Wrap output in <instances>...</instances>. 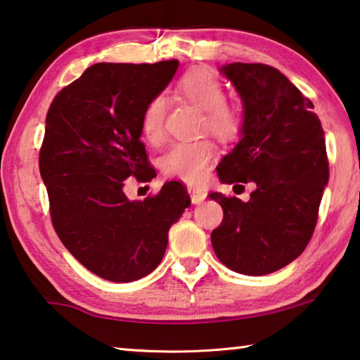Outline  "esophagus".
Masks as SVG:
<instances>
[{
  "label": "esophagus",
  "instance_id": "34e87169",
  "mask_svg": "<svg viewBox=\"0 0 360 360\" xmlns=\"http://www.w3.org/2000/svg\"><path fill=\"white\" fill-rule=\"evenodd\" d=\"M188 195H191V200L193 205H200L206 198V192L200 191V188H195V187L188 188Z\"/></svg>",
  "mask_w": 360,
  "mask_h": 360
}]
</instances>
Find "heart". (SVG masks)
Here are the masks:
<instances>
[{"label":"heart","mask_w":360,"mask_h":360,"mask_svg":"<svg viewBox=\"0 0 360 360\" xmlns=\"http://www.w3.org/2000/svg\"><path fill=\"white\" fill-rule=\"evenodd\" d=\"M176 92L192 105L203 109V129L219 141L230 143L241 135L243 111L236 103L225 100V87L214 72L206 68L187 71L176 82ZM168 103L163 95H154L146 103L139 119L143 136L149 143L162 141L165 133ZM216 155V146L206 138L179 141L168 148L160 158L162 169L173 178L187 182H200Z\"/></svg>","instance_id":"1"}]
</instances>
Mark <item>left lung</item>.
<instances>
[{"instance_id": "8db88e82", "label": "left lung", "mask_w": 360, "mask_h": 360, "mask_svg": "<svg viewBox=\"0 0 360 360\" xmlns=\"http://www.w3.org/2000/svg\"><path fill=\"white\" fill-rule=\"evenodd\" d=\"M221 71L238 90L245 122L240 143L219 163V179L252 181L255 188L246 203L208 195L224 210L211 243L230 270L262 276L289 265L311 240L328 182L324 130L311 100L273 66L230 63Z\"/></svg>"}]
</instances>
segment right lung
Wrapping results in <instances>:
<instances>
[{"instance_id": "add662e5", "label": "right lung", "mask_w": 360, "mask_h": 360, "mask_svg": "<svg viewBox=\"0 0 360 360\" xmlns=\"http://www.w3.org/2000/svg\"><path fill=\"white\" fill-rule=\"evenodd\" d=\"M178 60L96 63L56 95L46 115L39 172L52 225L65 248L112 283L148 276L163 259L168 230L191 205L179 181L130 202L125 179L155 178L139 119L172 81Z\"/></svg>"}]
</instances>
